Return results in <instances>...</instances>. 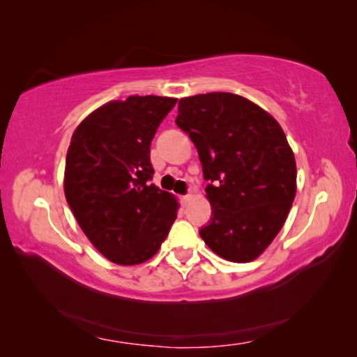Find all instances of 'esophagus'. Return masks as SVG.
<instances>
[{"mask_svg": "<svg viewBox=\"0 0 357 357\" xmlns=\"http://www.w3.org/2000/svg\"><path fill=\"white\" fill-rule=\"evenodd\" d=\"M190 200V195H184V197H181V203L183 204H187V202Z\"/></svg>", "mask_w": 357, "mask_h": 357, "instance_id": "1", "label": "esophagus"}]
</instances>
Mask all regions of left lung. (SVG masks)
<instances>
[{
	"label": "left lung",
	"mask_w": 357,
	"mask_h": 357,
	"mask_svg": "<svg viewBox=\"0 0 357 357\" xmlns=\"http://www.w3.org/2000/svg\"><path fill=\"white\" fill-rule=\"evenodd\" d=\"M176 124L195 144L213 220L200 236L233 263L268 249L296 197V160L280 124L243 96L208 93L183 98Z\"/></svg>",
	"instance_id": "1"
}]
</instances>
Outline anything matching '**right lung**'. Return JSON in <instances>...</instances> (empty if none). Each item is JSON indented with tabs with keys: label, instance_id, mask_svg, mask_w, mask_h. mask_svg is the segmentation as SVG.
Returning <instances> with one entry per match:
<instances>
[{
	"label": "right lung",
	"instance_id": "obj_1",
	"mask_svg": "<svg viewBox=\"0 0 357 357\" xmlns=\"http://www.w3.org/2000/svg\"><path fill=\"white\" fill-rule=\"evenodd\" d=\"M174 98L130 96L89 113L70 138L64 195L78 225L112 263L134 266L159 252L176 220L173 193L151 184V140Z\"/></svg>",
	"mask_w": 357,
	"mask_h": 357
}]
</instances>
